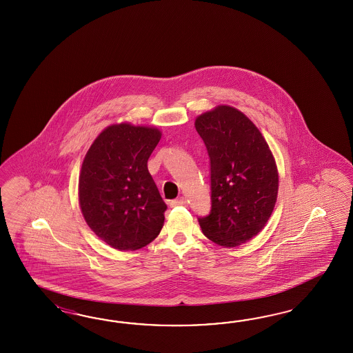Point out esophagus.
Instances as JSON below:
<instances>
[{
	"mask_svg": "<svg viewBox=\"0 0 353 353\" xmlns=\"http://www.w3.org/2000/svg\"><path fill=\"white\" fill-rule=\"evenodd\" d=\"M171 207H176V205H188V201L185 199V198H177V199H173L171 203H170Z\"/></svg>",
	"mask_w": 353,
	"mask_h": 353,
	"instance_id": "obj_1",
	"label": "esophagus"
}]
</instances>
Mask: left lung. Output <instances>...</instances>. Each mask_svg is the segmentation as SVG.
I'll use <instances>...</instances> for the list:
<instances>
[{
    "instance_id": "8db88e82",
    "label": "left lung",
    "mask_w": 353,
    "mask_h": 353,
    "mask_svg": "<svg viewBox=\"0 0 353 353\" xmlns=\"http://www.w3.org/2000/svg\"><path fill=\"white\" fill-rule=\"evenodd\" d=\"M210 157L211 211L198 217L214 243L235 247L267 224L278 192V173L267 141L254 123L230 106L195 120Z\"/></svg>"
}]
</instances>
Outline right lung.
<instances>
[{
	"mask_svg": "<svg viewBox=\"0 0 353 353\" xmlns=\"http://www.w3.org/2000/svg\"><path fill=\"white\" fill-rule=\"evenodd\" d=\"M161 139L158 129L111 125L83 161L79 201L86 224L123 251L146 246L161 233L167 204L148 170Z\"/></svg>",
	"mask_w": 353,
	"mask_h": 353,
	"instance_id": "add662e5",
	"label": "right lung"
}]
</instances>
